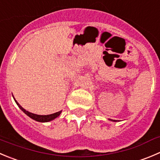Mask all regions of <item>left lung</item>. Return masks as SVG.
<instances>
[{"label":"left lung","instance_id":"obj_1","mask_svg":"<svg viewBox=\"0 0 160 160\" xmlns=\"http://www.w3.org/2000/svg\"><path fill=\"white\" fill-rule=\"evenodd\" d=\"M110 120H111V121H113V122H117L116 120H112V119H110Z\"/></svg>","mask_w":160,"mask_h":160}]
</instances>
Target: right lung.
<instances>
[{
    "label": "right lung",
    "mask_w": 160,
    "mask_h": 160,
    "mask_svg": "<svg viewBox=\"0 0 160 160\" xmlns=\"http://www.w3.org/2000/svg\"><path fill=\"white\" fill-rule=\"evenodd\" d=\"M14 100H15V98H14ZM15 101H16V103L17 104V105L19 106V108H20L21 110H22V112L26 114V115H28V116L30 117V118H31L32 119L35 120V121H38V122H46L52 121V120H53V119H55L56 118H57V117L60 115V113H61V111H60V112H56V113H54V114H51V115H36V114L29 112L28 111H26L23 108H22L20 105H19V103H18L16 100H15Z\"/></svg>",
    "instance_id": "obj_1"
}]
</instances>
